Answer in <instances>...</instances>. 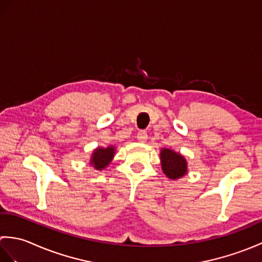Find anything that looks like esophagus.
I'll use <instances>...</instances> for the list:
<instances>
[{"label": "esophagus", "mask_w": 262, "mask_h": 262, "mask_svg": "<svg viewBox=\"0 0 262 262\" xmlns=\"http://www.w3.org/2000/svg\"><path fill=\"white\" fill-rule=\"evenodd\" d=\"M137 140L141 143H144L147 140V133L145 130H140L137 133Z\"/></svg>", "instance_id": "1"}]
</instances>
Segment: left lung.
<instances>
[{
	"label": "left lung",
	"instance_id": "1",
	"mask_svg": "<svg viewBox=\"0 0 262 262\" xmlns=\"http://www.w3.org/2000/svg\"><path fill=\"white\" fill-rule=\"evenodd\" d=\"M161 168L171 180H178L188 173V162L182 154L171 148H161Z\"/></svg>",
	"mask_w": 262,
	"mask_h": 262
}]
</instances>
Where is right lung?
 I'll return each instance as SVG.
<instances>
[{
	"label": "right lung",
	"instance_id": "right-lung-1",
	"mask_svg": "<svg viewBox=\"0 0 262 262\" xmlns=\"http://www.w3.org/2000/svg\"><path fill=\"white\" fill-rule=\"evenodd\" d=\"M116 154V146L109 145L107 147H97L93 149L90 158V165L94 170L101 171L107 168Z\"/></svg>",
	"mask_w": 262,
	"mask_h": 262
}]
</instances>
